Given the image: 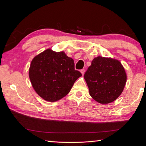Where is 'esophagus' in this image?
Segmentation results:
<instances>
[{"label":"esophagus","mask_w":146,"mask_h":146,"mask_svg":"<svg viewBox=\"0 0 146 146\" xmlns=\"http://www.w3.org/2000/svg\"><path fill=\"white\" fill-rule=\"evenodd\" d=\"M80 72H81V73H82V74L83 75H84V74H85V70L84 69H81V70H80Z\"/></svg>","instance_id":"34e87169"}]
</instances>
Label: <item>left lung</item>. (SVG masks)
<instances>
[{
  "label": "left lung",
  "mask_w": 146,
  "mask_h": 146,
  "mask_svg": "<svg viewBox=\"0 0 146 146\" xmlns=\"http://www.w3.org/2000/svg\"><path fill=\"white\" fill-rule=\"evenodd\" d=\"M84 78L90 96L102 104L115 100L121 94L127 80L125 69L120 61L102 56L92 61Z\"/></svg>",
  "instance_id": "8db88e82"
}]
</instances>
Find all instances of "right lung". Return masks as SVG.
Listing matches in <instances>:
<instances>
[{"instance_id": "add662e5", "label": "right lung", "mask_w": 146, "mask_h": 146, "mask_svg": "<svg viewBox=\"0 0 146 146\" xmlns=\"http://www.w3.org/2000/svg\"><path fill=\"white\" fill-rule=\"evenodd\" d=\"M72 58L64 52L47 49L32 61L29 77L36 93L47 101L55 102L70 92L77 79L82 76L75 69Z\"/></svg>"}]
</instances>
